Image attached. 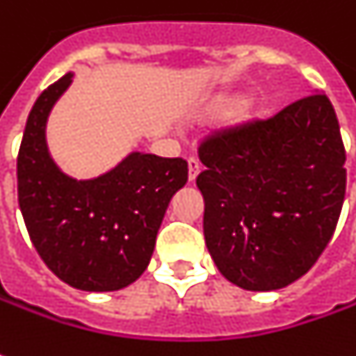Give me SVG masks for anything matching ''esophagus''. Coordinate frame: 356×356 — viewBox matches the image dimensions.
<instances>
[{
	"label": "esophagus",
	"instance_id": "esophagus-1",
	"mask_svg": "<svg viewBox=\"0 0 356 356\" xmlns=\"http://www.w3.org/2000/svg\"><path fill=\"white\" fill-rule=\"evenodd\" d=\"M188 168H190L188 178H190V182H194L195 176H197V174H200V170H202V164H200V161H197V159H194V156H192V159L188 161Z\"/></svg>",
	"mask_w": 356,
	"mask_h": 356
}]
</instances>
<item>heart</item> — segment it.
I'll list each match as a JSON object with an SVG mask.
<instances>
[{"label": "heart", "instance_id": "heart-1", "mask_svg": "<svg viewBox=\"0 0 356 356\" xmlns=\"http://www.w3.org/2000/svg\"><path fill=\"white\" fill-rule=\"evenodd\" d=\"M239 106L241 99L237 95H221L216 104H213V111L216 113H231V111H235Z\"/></svg>", "mask_w": 356, "mask_h": 356}]
</instances>
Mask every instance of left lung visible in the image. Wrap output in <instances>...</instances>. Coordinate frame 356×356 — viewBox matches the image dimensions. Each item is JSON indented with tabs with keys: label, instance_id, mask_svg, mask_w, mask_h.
I'll use <instances>...</instances> for the list:
<instances>
[{
	"label": "left lung",
	"instance_id": "left-lung-1",
	"mask_svg": "<svg viewBox=\"0 0 356 356\" xmlns=\"http://www.w3.org/2000/svg\"><path fill=\"white\" fill-rule=\"evenodd\" d=\"M204 237L219 273L252 292L292 284L335 233L347 170L325 94L200 143Z\"/></svg>",
	"mask_w": 356,
	"mask_h": 356
}]
</instances>
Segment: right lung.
<instances>
[{
	"instance_id": "right-lung-1",
	"label": "right lung",
	"mask_w": 356,
	"mask_h": 356,
	"mask_svg": "<svg viewBox=\"0 0 356 356\" xmlns=\"http://www.w3.org/2000/svg\"><path fill=\"white\" fill-rule=\"evenodd\" d=\"M72 82L62 76L31 109L17 154V194L29 237L62 282L111 292L149 266L172 195L188 182V162L133 152L111 172L78 182L50 159L44 125Z\"/></svg>"
}]
</instances>
